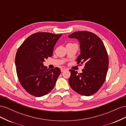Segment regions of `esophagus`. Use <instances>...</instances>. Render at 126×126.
Segmentation results:
<instances>
[{"label":"esophagus","mask_w":126,"mask_h":126,"mask_svg":"<svg viewBox=\"0 0 126 126\" xmlns=\"http://www.w3.org/2000/svg\"><path fill=\"white\" fill-rule=\"evenodd\" d=\"M66 70V68H62V69H61V71H62V72H63L64 71H65Z\"/></svg>","instance_id":"obj_1"}]
</instances>
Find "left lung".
Here are the masks:
<instances>
[{
    "instance_id": "left-lung-1",
    "label": "left lung",
    "mask_w": 126,
    "mask_h": 126,
    "mask_svg": "<svg viewBox=\"0 0 126 126\" xmlns=\"http://www.w3.org/2000/svg\"><path fill=\"white\" fill-rule=\"evenodd\" d=\"M68 37L79 41L80 54L77 58V63L85 64L82 73L69 70V85L79 94L91 96L99 90L105 81L109 66L106 49L100 38L89 32H74Z\"/></svg>"
}]
</instances>
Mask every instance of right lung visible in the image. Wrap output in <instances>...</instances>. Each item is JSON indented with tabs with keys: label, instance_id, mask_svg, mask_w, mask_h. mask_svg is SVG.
Returning a JSON list of instances; mask_svg holds the SVG:
<instances>
[{
	"label": "right lung",
	"instance_id": "right-lung-1",
	"mask_svg": "<svg viewBox=\"0 0 126 126\" xmlns=\"http://www.w3.org/2000/svg\"><path fill=\"white\" fill-rule=\"evenodd\" d=\"M62 36L49 32L35 33L18 49L15 58L18 78L22 87L32 96H43L55 86L60 69L57 67L47 69L43 63L52 56L55 46Z\"/></svg>",
	"mask_w": 126,
	"mask_h": 126
}]
</instances>
